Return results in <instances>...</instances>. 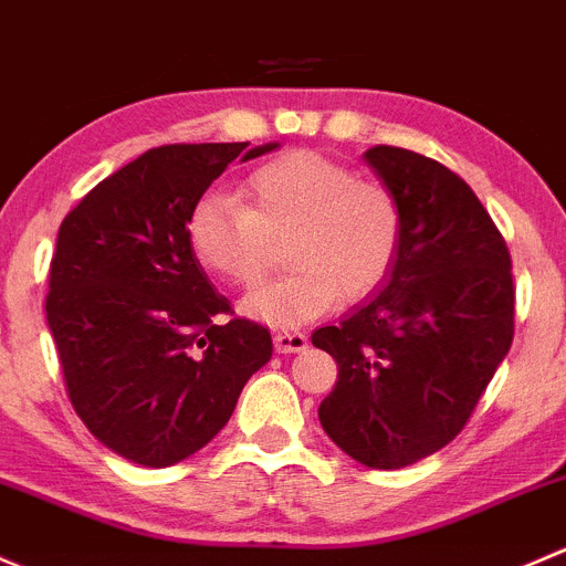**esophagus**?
<instances>
[{
	"instance_id": "34e87169",
	"label": "esophagus",
	"mask_w": 566,
	"mask_h": 566,
	"mask_svg": "<svg viewBox=\"0 0 566 566\" xmlns=\"http://www.w3.org/2000/svg\"><path fill=\"white\" fill-rule=\"evenodd\" d=\"M272 340H275L277 354H294V352H302V348L307 346V335L305 332H296V329H277Z\"/></svg>"
}]
</instances>
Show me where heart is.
<instances>
[{
    "instance_id": "b5f03b06",
    "label": "heart",
    "mask_w": 566,
    "mask_h": 566,
    "mask_svg": "<svg viewBox=\"0 0 566 566\" xmlns=\"http://www.w3.org/2000/svg\"><path fill=\"white\" fill-rule=\"evenodd\" d=\"M291 266L242 302L248 316L302 324L332 302H359L392 272L403 207L392 188L316 153H289L253 168L237 201L207 196L190 209V253L209 275L250 289L270 272L277 242Z\"/></svg>"
}]
</instances>
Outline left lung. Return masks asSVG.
I'll list each match as a JSON object with an SVG mask.
<instances>
[{
	"label": "left lung",
	"mask_w": 566,
	"mask_h": 566,
	"mask_svg": "<svg viewBox=\"0 0 566 566\" xmlns=\"http://www.w3.org/2000/svg\"><path fill=\"white\" fill-rule=\"evenodd\" d=\"M365 160L400 198L403 240L384 289L313 332L337 363L318 419L363 465L403 469L471 419L512 346L515 285L504 237L455 171L387 144Z\"/></svg>",
	"instance_id": "8db88e82"
}]
</instances>
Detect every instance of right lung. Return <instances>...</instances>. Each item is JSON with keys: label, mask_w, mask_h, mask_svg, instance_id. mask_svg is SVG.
Here are the masks:
<instances>
[{"label": "right lung", "mask_w": 566, "mask_h": 566, "mask_svg": "<svg viewBox=\"0 0 566 566\" xmlns=\"http://www.w3.org/2000/svg\"><path fill=\"white\" fill-rule=\"evenodd\" d=\"M277 144H166L65 214L45 294L67 398L116 455L174 465L207 447L272 357L270 329L235 316L188 244L198 198L231 160Z\"/></svg>", "instance_id": "add662e5"}]
</instances>
